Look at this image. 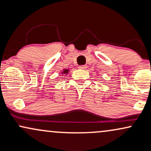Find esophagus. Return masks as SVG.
I'll use <instances>...</instances> for the list:
<instances>
[{
	"mask_svg": "<svg viewBox=\"0 0 151 151\" xmlns=\"http://www.w3.org/2000/svg\"><path fill=\"white\" fill-rule=\"evenodd\" d=\"M87 68V65H79L78 68L80 69H86Z\"/></svg>",
	"mask_w": 151,
	"mask_h": 151,
	"instance_id": "1",
	"label": "esophagus"
}]
</instances>
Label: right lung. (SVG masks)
<instances>
[{"label": "right lung", "mask_w": 151, "mask_h": 151, "mask_svg": "<svg viewBox=\"0 0 151 151\" xmlns=\"http://www.w3.org/2000/svg\"><path fill=\"white\" fill-rule=\"evenodd\" d=\"M68 72H69L68 69L65 68V69H63V71H62V74H65V75H67V74L68 73Z\"/></svg>", "instance_id": "right-lung-1"}]
</instances>
